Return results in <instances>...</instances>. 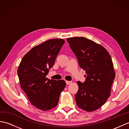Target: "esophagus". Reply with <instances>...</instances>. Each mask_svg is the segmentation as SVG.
Returning a JSON list of instances; mask_svg holds the SVG:
<instances>
[{
    "mask_svg": "<svg viewBox=\"0 0 129 129\" xmlns=\"http://www.w3.org/2000/svg\"><path fill=\"white\" fill-rule=\"evenodd\" d=\"M66 83L67 85H70L71 84H72V81H66Z\"/></svg>",
    "mask_w": 129,
    "mask_h": 129,
    "instance_id": "1",
    "label": "esophagus"
}]
</instances>
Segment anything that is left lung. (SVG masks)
I'll return each mask as SVG.
<instances>
[{"instance_id":"1","label":"left lung","mask_w":129,"mask_h":129,"mask_svg":"<svg viewBox=\"0 0 129 129\" xmlns=\"http://www.w3.org/2000/svg\"><path fill=\"white\" fill-rule=\"evenodd\" d=\"M77 57L80 67L85 71L84 83L77 81L75 96L78 107L92 112L105 104L111 95L115 77L111 56L104 47L84 37L67 38Z\"/></svg>"}]
</instances>
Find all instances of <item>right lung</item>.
<instances>
[{"label":"right lung","mask_w":129,"mask_h":129,"mask_svg":"<svg viewBox=\"0 0 129 129\" xmlns=\"http://www.w3.org/2000/svg\"><path fill=\"white\" fill-rule=\"evenodd\" d=\"M64 43L62 39H52L33 47L24 56L17 69L21 89L32 105L42 111L57 106L66 86L64 80L46 77Z\"/></svg>","instance_id":"1"}]
</instances>
